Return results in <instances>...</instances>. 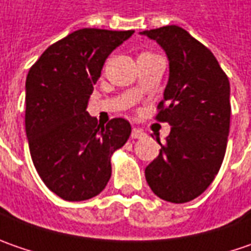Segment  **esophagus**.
Instances as JSON below:
<instances>
[{
  "mask_svg": "<svg viewBox=\"0 0 251 251\" xmlns=\"http://www.w3.org/2000/svg\"><path fill=\"white\" fill-rule=\"evenodd\" d=\"M145 137V132L140 128H132L131 131V138L132 140H140V138H144Z\"/></svg>",
  "mask_w": 251,
  "mask_h": 251,
  "instance_id": "1",
  "label": "esophagus"
}]
</instances>
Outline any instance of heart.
Here are the masks:
<instances>
[{"mask_svg": "<svg viewBox=\"0 0 251 251\" xmlns=\"http://www.w3.org/2000/svg\"><path fill=\"white\" fill-rule=\"evenodd\" d=\"M141 55H155V54H152V53H142ZM140 55V57H141Z\"/></svg>", "mask_w": 251, "mask_h": 251, "instance_id": "b5f03b06", "label": "heart"}]
</instances>
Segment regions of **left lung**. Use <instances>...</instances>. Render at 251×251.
Here are the masks:
<instances>
[{
	"label": "left lung",
	"mask_w": 251,
	"mask_h": 251,
	"mask_svg": "<svg viewBox=\"0 0 251 251\" xmlns=\"http://www.w3.org/2000/svg\"><path fill=\"white\" fill-rule=\"evenodd\" d=\"M141 34L156 40L169 58V81L156 120L172 126L159 155L145 169L151 190L169 202L201 196L226 152L230 86L215 55L187 30L169 25Z\"/></svg>",
	"instance_id": "1"
}]
</instances>
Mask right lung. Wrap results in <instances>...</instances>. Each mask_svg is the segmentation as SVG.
Masks as SVG:
<instances>
[{
    "instance_id": "add662e5",
    "label": "right lung",
    "mask_w": 251,
    "mask_h": 251,
    "mask_svg": "<svg viewBox=\"0 0 251 251\" xmlns=\"http://www.w3.org/2000/svg\"><path fill=\"white\" fill-rule=\"evenodd\" d=\"M134 30L85 27L51 44L26 78L25 127L43 183L67 201L95 197L111 176L110 158L131 134L130 123L106 126L86 111L109 54Z\"/></svg>"
}]
</instances>
